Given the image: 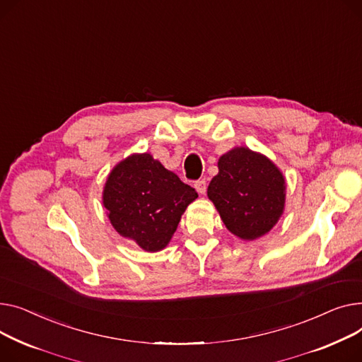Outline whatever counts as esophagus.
I'll use <instances>...</instances> for the list:
<instances>
[{
  "mask_svg": "<svg viewBox=\"0 0 362 362\" xmlns=\"http://www.w3.org/2000/svg\"><path fill=\"white\" fill-rule=\"evenodd\" d=\"M194 188L197 189V193H199V194H204V193H206V188H207V182H206V180H199V181H196Z\"/></svg>",
  "mask_w": 362,
  "mask_h": 362,
  "instance_id": "34e87169",
  "label": "esophagus"
}]
</instances>
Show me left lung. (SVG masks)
<instances>
[{"mask_svg": "<svg viewBox=\"0 0 362 362\" xmlns=\"http://www.w3.org/2000/svg\"><path fill=\"white\" fill-rule=\"evenodd\" d=\"M219 173L207 187L228 230L254 241L279 222L285 210L286 181L267 156L248 147H233L218 160Z\"/></svg>", "mask_w": 362, "mask_h": 362, "instance_id": "1", "label": "left lung"}]
</instances>
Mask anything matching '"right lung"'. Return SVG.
<instances>
[{"label":"right lung","mask_w":362,"mask_h":362,"mask_svg":"<svg viewBox=\"0 0 362 362\" xmlns=\"http://www.w3.org/2000/svg\"><path fill=\"white\" fill-rule=\"evenodd\" d=\"M197 197L194 188L151 153H133L118 162L102 191L114 229L147 252L169 244L187 206Z\"/></svg>","instance_id":"add662e5"}]
</instances>
